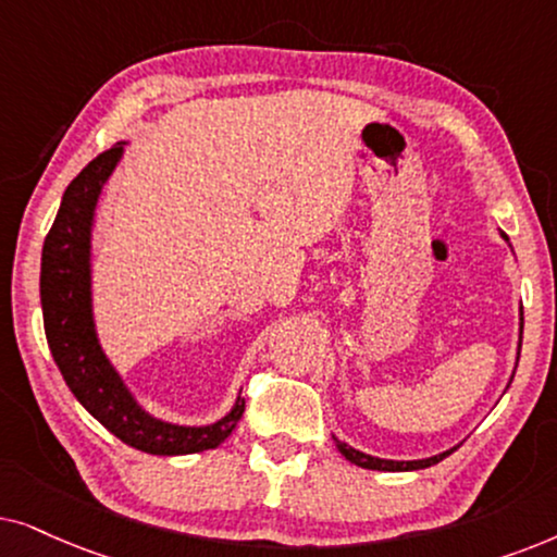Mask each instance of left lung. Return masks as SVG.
Listing matches in <instances>:
<instances>
[{"label":"left lung","mask_w":557,"mask_h":557,"mask_svg":"<svg viewBox=\"0 0 557 557\" xmlns=\"http://www.w3.org/2000/svg\"><path fill=\"white\" fill-rule=\"evenodd\" d=\"M502 236H504V239H507V234H502ZM507 242H509V239H507ZM520 325L524 329V318H520ZM520 333H522V331H520ZM520 338H522V336H520ZM520 346H522V341H520ZM517 359H520V356H517ZM338 450H341V454H344L351 463L361 466V469H372V471H418V469H428V466L443 461V458H446V456L450 454V450H446V454L433 456V458H422V461H387V458H374V456L361 454V450L346 446V443H338Z\"/></svg>","instance_id":"left-lung-1"}]
</instances>
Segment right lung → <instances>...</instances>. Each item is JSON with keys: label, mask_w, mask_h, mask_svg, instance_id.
I'll return each instance as SVG.
<instances>
[{"label": "right lung", "mask_w": 557, "mask_h": 557, "mask_svg": "<svg viewBox=\"0 0 557 557\" xmlns=\"http://www.w3.org/2000/svg\"><path fill=\"white\" fill-rule=\"evenodd\" d=\"M124 143L94 158L63 193L61 209L42 244L40 302L50 354L81 405L109 433L152 456H183L216 448L242 420L244 399L213 425L185 428L147 414L103 356L91 315V224L103 183Z\"/></svg>", "instance_id": "1"}]
</instances>
